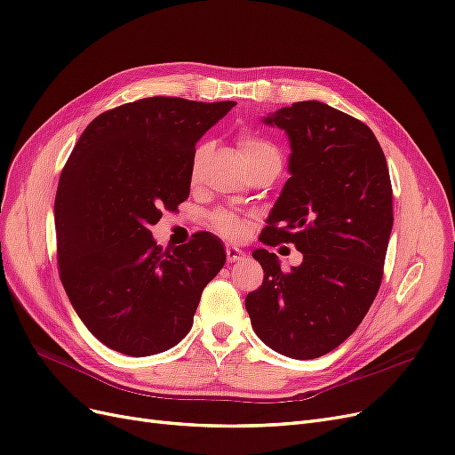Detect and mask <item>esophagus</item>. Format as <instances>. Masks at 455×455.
Listing matches in <instances>:
<instances>
[{
  "label": "esophagus",
  "mask_w": 455,
  "mask_h": 455,
  "mask_svg": "<svg viewBox=\"0 0 455 455\" xmlns=\"http://www.w3.org/2000/svg\"><path fill=\"white\" fill-rule=\"evenodd\" d=\"M245 259V253L243 251L240 249V247H236V245H227V260H228V264H232V262H242Z\"/></svg>",
  "instance_id": "esophagus-1"
}]
</instances>
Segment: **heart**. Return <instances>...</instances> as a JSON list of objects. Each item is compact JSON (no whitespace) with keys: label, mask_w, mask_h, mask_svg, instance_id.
<instances>
[{"label":"heart","mask_w":455,"mask_h":455,"mask_svg":"<svg viewBox=\"0 0 455 455\" xmlns=\"http://www.w3.org/2000/svg\"><path fill=\"white\" fill-rule=\"evenodd\" d=\"M238 144H240V149H242V156L245 161H255V159H264V157H279L277 149L270 144L262 140L260 137H255V134H240L238 139ZM200 151H196L195 156V163H193V171H196V164H198V159H200ZM212 223L215 227L217 232H221L223 236L227 238H240L243 230H245V221L242 217L234 215L230 212H217L213 217H212Z\"/></svg>","instance_id":"1"}]
</instances>
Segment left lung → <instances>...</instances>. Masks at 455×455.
Here are the masks:
<instances>
[{
  "mask_svg": "<svg viewBox=\"0 0 455 455\" xmlns=\"http://www.w3.org/2000/svg\"><path fill=\"white\" fill-rule=\"evenodd\" d=\"M262 122L287 132L291 178L260 240L292 243L304 260L283 272L275 253L255 249L264 281L245 309L260 341L313 360L350 338L379 292L394 225L390 172L373 131L318 100Z\"/></svg>",
  "mask_w": 455,
  "mask_h": 455,
  "instance_id": "8db88e82",
  "label": "left lung"
}]
</instances>
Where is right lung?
I'll use <instances>...</instances> for the list:
<instances>
[{"instance_id":"add662e5","label":"right lung","mask_w":455,"mask_h":455,"mask_svg":"<svg viewBox=\"0 0 455 455\" xmlns=\"http://www.w3.org/2000/svg\"><path fill=\"white\" fill-rule=\"evenodd\" d=\"M236 103L148 97L97 116L54 204L63 289L95 338L142 358L178 345L227 253L212 232L163 251L149 227L189 196L195 146Z\"/></svg>"}]
</instances>
